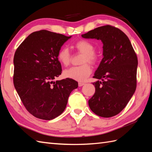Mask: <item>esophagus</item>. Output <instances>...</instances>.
<instances>
[{
    "instance_id": "obj_1",
    "label": "esophagus",
    "mask_w": 152,
    "mask_h": 152,
    "mask_svg": "<svg viewBox=\"0 0 152 152\" xmlns=\"http://www.w3.org/2000/svg\"><path fill=\"white\" fill-rule=\"evenodd\" d=\"M85 83H82V82H79L78 83V86H80V87H81V86H83V85H84Z\"/></svg>"
}]
</instances>
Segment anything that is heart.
<instances>
[{
  "label": "heart",
  "instance_id": "b5f03b06",
  "mask_svg": "<svg viewBox=\"0 0 152 152\" xmlns=\"http://www.w3.org/2000/svg\"><path fill=\"white\" fill-rule=\"evenodd\" d=\"M74 48L78 52L82 53L80 63L78 66H73L64 71L63 75L66 78L72 79L78 82H83L91 74L92 69L89 63L95 64L99 61V56L95 51V47L92 43L86 40H80L74 44ZM57 59L64 66L69 65L72 60V55L68 48H61L58 51Z\"/></svg>",
  "mask_w": 152,
  "mask_h": 152
}]
</instances>
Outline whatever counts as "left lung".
<instances>
[{
    "label": "left lung",
    "instance_id": "1",
    "mask_svg": "<svg viewBox=\"0 0 152 152\" xmlns=\"http://www.w3.org/2000/svg\"><path fill=\"white\" fill-rule=\"evenodd\" d=\"M82 37L103 43L104 57L93 76L99 80L93 83L95 93L88 101L89 108L101 117H112L124 110L136 90L137 54L127 35L112 25L97 27Z\"/></svg>",
    "mask_w": 152,
    "mask_h": 152
}]
</instances>
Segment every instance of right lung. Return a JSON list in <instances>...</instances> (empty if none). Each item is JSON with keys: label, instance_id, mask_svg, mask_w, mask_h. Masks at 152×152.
Segmentation results:
<instances>
[{"label": "right lung", "instance_id": "add662e5", "mask_svg": "<svg viewBox=\"0 0 152 152\" xmlns=\"http://www.w3.org/2000/svg\"><path fill=\"white\" fill-rule=\"evenodd\" d=\"M70 37L46 30L31 33L14 57V85L27 110L37 118L51 120L61 115L78 83L66 78L53 82L62 72L58 51Z\"/></svg>", "mask_w": 152, "mask_h": 152}]
</instances>
